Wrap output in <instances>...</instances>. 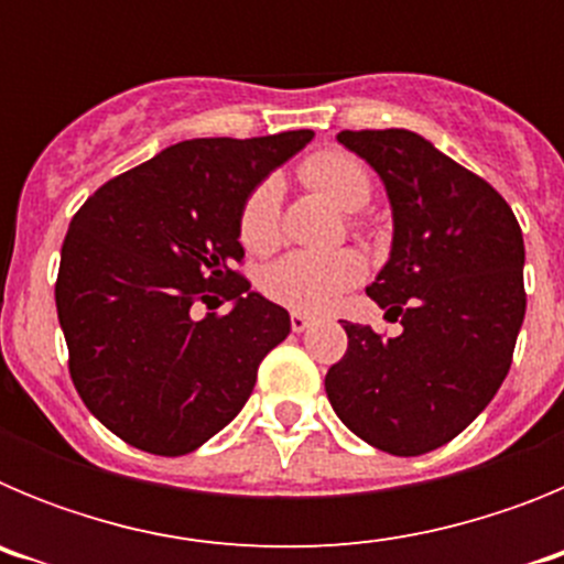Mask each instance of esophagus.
I'll use <instances>...</instances> for the list:
<instances>
[{
	"mask_svg": "<svg viewBox=\"0 0 564 564\" xmlns=\"http://www.w3.org/2000/svg\"><path fill=\"white\" fill-rule=\"evenodd\" d=\"M307 327H311V316H307V313L293 311L291 313V330L302 333V330H307Z\"/></svg>",
	"mask_w": 564,
	"mask_h": 564,
	"instance_id": "34e87169",
	"label": "esophagus"
}]
</instances>
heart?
Here are the masks:
<instances>
[{"mask_svg": "<svg viewBox=\"0 0 564 564\" xmlns=\"http://www.w3.org/2000/svg\"><path fill=\"white\" fill-rule=\"evenodd\" d=\"M302 177L327 194L344 212H358L372 194V174L367 163L344 149H325L302 163ZM239 239L251 253H271L282 242V194L273 177L259 183L239 212ZM367 273L356 251H293L268 265L259 288L268 299L299 313H318L330 307L344 291L356 288Z\"/></svg>", "mask_w": 564, "mask_h": 564, "instance_id": "b5f03b06", "label": "heart"}]
</instances>
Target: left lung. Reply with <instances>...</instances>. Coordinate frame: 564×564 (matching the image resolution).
Listing matches in <instances>:
<instances>
[{
  "mask_svg": "<svg viewBox=\"0 0 564 564\" xmlns=\"http://www.w3.org/2000/svg\"><path fill=\"white\" fill-rule=\"evenodd\" d=\"M381 174L392 203L390 262L367 288L401 318L383 338L344 322L347 352L325 390L344 426L398 457L437 449L506 381L525 318V246L495 186L410 129L336 134Z\"/></svg>",
  "mask_w": 564,
  "mask_h": 564,
  "instance_id": "8db88e82",
  "label": "left lung"
}]
</instances>
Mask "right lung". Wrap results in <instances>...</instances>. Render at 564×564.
<instances>
[{
  "label": "right lung",
  "mask_w": 564,
  "mask_h": 564,
  "mask_svg": "<svg viewBox=\"0 0 564 564\" xmlns=\"http://www.w3.org/2000/svg\"><path fill=\"white\" fill-rule=\"evenodd\" d=\"M313 138H194L87 197L62 246L56 311L69 378L109 432L149 455H188L234 421L285 307L251 293L239 212L268 172ZM217 295L231 314L193 316Z\"/></svg>",
  "instance_id": "1"
}]
</instances>
